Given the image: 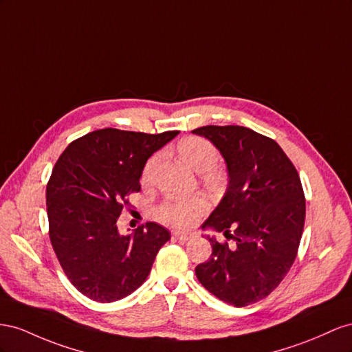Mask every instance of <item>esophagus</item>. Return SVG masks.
<instances>
[{"mask_svg":"<svg viewBox=\"0 0 352 352\" xmlns=\"http://www.w3.org/2000/svg\"><path fill=\"white\" fill-rule=\"evenodd\" d=\"M192 233H186V232H174V237L179 242H187V240L192 239Z\"/></svg>","mask_w":352,"mask_h":352,"instance_id":"34e87169","label":"esophagus"}]
</instances>
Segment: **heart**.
Listing matches in <instances>:
<instances>
[{"label": "heart", "instance_id": "1", "mask_svg": "<svg viewBox=\"0 0 352 352\" xmlns=\"http://www.w3.org/2000/svg\"><path fill=\"white\" fill-rule=\"evenodd\" d=\"M179 156L184 159V162L188 164L197 173H208L212 169L218 159L219 153L218 148L202 137H188L178 144ZM160 156L155 155L147 160L143 169V182L148 183L156 173L159 165ZM209 209V200L204 195H195L190 197H175L168 199L157 208L159 219L165 221L168 224L186 227L193 224L195 221L202 217Z\"/></svg>", "mask_w": 352, "mask_h": 352}]
</instances>
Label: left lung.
<instances>
[{
    "label": "left lung",
    "mask_w": 352,
    "mask_h": 352,
    "mask_svg": "<svg viewBox=\"0 0 352 352\" xmlns=\"http://www.w3.org/2000/svg\"><path fill=\"white\" fill-rule=\"evenodd\" d=\"M223 155L228 187L202 228L224 232L234 246L209 237L212 254L196 267L218 299L246 307L268 296L289 273L305 223L298 170L274 140L239 125L193 129Z\"/></svg>",
    "instance_id": "1"
}]
</instances>
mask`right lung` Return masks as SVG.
Listing matches in <instances>:
<instances>
[{
	"mask_svg": "<svg viewBox=\"0 0 352 352\" xmlns=\"http://www.w3.org/2000/svg\"><path fill=\"white\" fill-rule=\"evenodd\" d=\"M179 131L146 134L104 128L70 143L47 184V215L56 256L79 292L113 302L144 283L170 233L156 223L122 236L116 221L140 192L147 159Z\"/></svg>",
	"mask_w": 352,
	"mask_h": 352,
	"instance_id": "obj_1",
	"label": "right lung"
}]
</instances>
